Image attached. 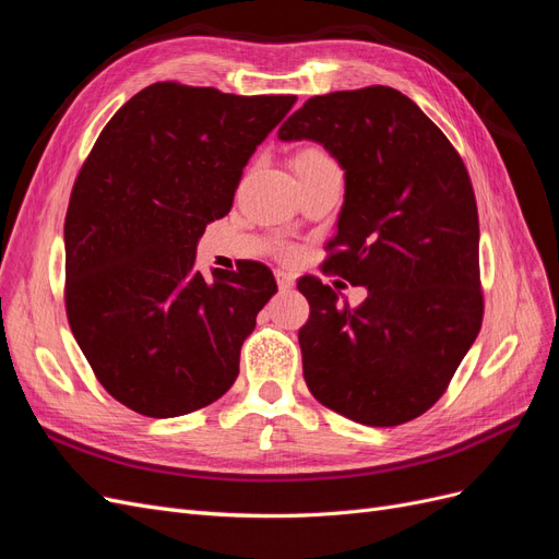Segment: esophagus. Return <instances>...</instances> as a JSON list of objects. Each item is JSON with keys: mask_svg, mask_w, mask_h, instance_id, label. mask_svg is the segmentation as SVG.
<instances>
[{"mask_svg": "<svg viewBox=\"0 0 559 559\" xmlns=\"http://www.w3.org/2000/svg\"><path fill=\"white\" fill-rule=\"evenodd\" d=\"M275 277H277V286L282 292H292L296 277L292 273H286V270H275Z\"/></svg>", "mask_w": 559, "mask_h": 559, "instance_id": "34e87169", "label": "esophagus"}]
</instances>
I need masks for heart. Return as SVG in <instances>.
<instances>
[{
	"mask_svg": "<svg viewBox=\"0 0 559 559\" xmlns=\"http://www.w3.org/2000/svg\"><path fill=\"white\" fill-rule=\"evenodd\" d=\"M331 163H335L333 158H331V154L326 148H321L319 144H306V146H300L296 154H294V158H292V165H294V170L296 167H310V165H331ZM277 251L282 253V257H294V247L292 245H280L277 247Z\"/></svg>",
	"mask_w": 559,
	"mask_h": 559,
	"instance_id": "heart-1",
	"label": "heart"
}]
</instances>
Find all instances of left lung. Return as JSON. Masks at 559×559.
<instances>
[{"mask_svg":"<svg viewBox=\"0 0 559 559\" xmlns=\"http://www.w3.org/2000/svg\"><path fill=\"white\" fill-rule=\"evenodd\" d=\"M280 140L324 144L345 202L321 273L366 286L357 308L314 275L298 280L302 378L326 408L396 427L445 394L483 324L478 205L462 156L411 97L368 86L314 95Z\"/></svg>","mask_w":559,"mask_h":559,"instance_id":"left-lung-1","label":"left lung"}]
</instances>
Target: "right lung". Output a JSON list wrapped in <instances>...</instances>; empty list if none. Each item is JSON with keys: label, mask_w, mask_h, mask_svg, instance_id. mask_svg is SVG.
<instances>
[{"label": "right lung", "mask_w": 559, "mask_h": 559, "mask_svg": "<svg viewBox=\"0 0 559 559\" xmlns=\"http://www.w3.org/2000/svg\"><path fill=\"white\" fill-rule=\"evenodd\" d=\"M296 95L151 83L83 160L64 216V310L95 378L126 408L179 417L222 399L277 292L273 270H195L257 146Z\"/></svg>", "instance_id": "1"}]
</instances>
